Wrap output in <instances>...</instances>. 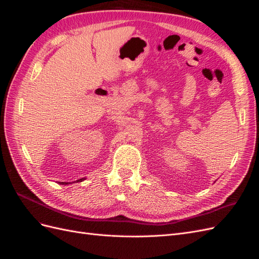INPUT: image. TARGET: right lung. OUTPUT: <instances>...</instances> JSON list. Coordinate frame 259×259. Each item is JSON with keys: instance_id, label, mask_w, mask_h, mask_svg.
<instances>
[{"instance_id": "1", "label": "right lung", "mask_w": 259, "mask_h": 259, "mask_svg": "<svg viewBox=\"0 0 259 259\" xmlns=\"http://www.w3.org/2000/svg\"><path fill=\"white\" fill-rule=\"evenodd\" d=\"M82 180H83V179H79V182H82ZM60 184H61V185H68V184H70V183H60Z\"/></svg>"}]
</instances>
